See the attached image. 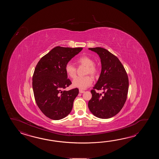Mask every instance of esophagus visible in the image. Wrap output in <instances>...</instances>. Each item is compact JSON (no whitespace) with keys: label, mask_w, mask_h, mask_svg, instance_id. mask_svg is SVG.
I'll return each mask as SVG.
<instances>
[{"label":"esophagus","mask_w":159,"mask_h":159,"mask_svg":"<svg viewBox=\"0 0 159 159\" xmlns=\"http://www.w3.org/2000/svg\"><path fill=\"white\" fill-rule=\"evenodd\" d=\"M79 92H80V93H84V90H79Z\"/></svg>","instance_id":"esophagus-1"}]
</instances>
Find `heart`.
<instances>
[{"mask_svg":"<svg viewBox=\"0 0 159 159\" xmlns=\"http://www.w3.org/2000/svg\"><path fill=\"white\" fill-rule=\"evenodd\" d=\"M77 62L80 66H86L84 70V75H90L92 77H95L98 73V69L94 64V61L91 58L87 56H82L77 60ZM65 70L66 75L70 78H75L77 74V69L71 63L68 62L65 66ZM93 83L92 78L86 75L84 77H77L72 81V86L74 88L80 89H86L90 86Z\"/></svg>","mask_w":159,"mask_h":159,"instance_id":"heart-1","label":"heart"}]
</instances>
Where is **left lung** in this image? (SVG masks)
<instances>
[{
    "label": "left lung",
    "mask_w": 159,
    "mask_h": 159,
    "mask_svg": "<svg viewBox=\"0 0 159 159\" xmlns=\"http://www.w3.org/2000/svg\"><path fill=\"white\" fill-rule=\"evenodd\" d=\"M89 50L99 55L101 72L97 82L91 90L92 98L88 107L96 117L108 119L120 111L125 103L129 90V78L125 69L117 57L101 47ZM102 90L104 95L97 93L94 89Z\"/></svg>",
    "instance_id": "8db88e82"
}]
</instances>
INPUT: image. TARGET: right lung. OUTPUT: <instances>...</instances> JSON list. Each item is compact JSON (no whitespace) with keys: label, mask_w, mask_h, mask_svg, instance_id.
I'll return each instance as SVG.
<instances>
[{"label":"right lung","mask_w":159,"mask_h":159,"mask_svg":"<svg viewBox=\"0 0 159 159\" xmlns=\"http://www.w3.org/2000/svg\"><path fill=\"white\" fill-rule=\"evenodd\" d=\"M82 50V48L56 47L37 63L32 78L34 96L38 107L49 118L60 120L71 112L79 90H64L71 84L65 66Z\"/></svg>","instance_id":"obj_1"}]
</instances>
